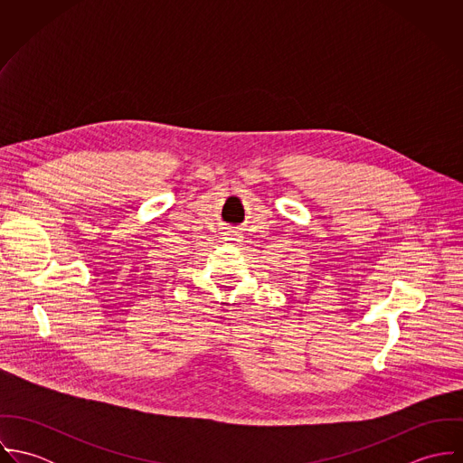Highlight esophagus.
<instances>
[{"instance_id": "34e87169", "label": "esophagus", "mask_w": 463, "mask_h": 463, "mask_svg": "<svg viewBox=\"0 0 463 463\" xmlns=\"http://www.w3.org/2000/svg\"><path fill=\"white\" fill-rule=\"evenodd\" d=\"M226 239H228V241H235V235H228Z\"/></svg>"}]
</instances>
